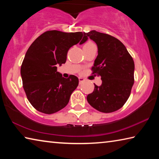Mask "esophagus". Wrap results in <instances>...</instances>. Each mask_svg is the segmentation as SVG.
<instances>
[{"instance_id": "34e87169", "label": "esophagus", "mask_w": 159, "mask_h": 159, "mask_svg": "<svg viewBox=\"0 0 159 159\" xmlns=\"http://www.w3.org/2000/svg\"><path fill=\"white\" fill-rule=\"evenodd\" d=\"M79 83H80V84H81L83 82L85 81V79H83V77H79Z\"/></svg>"}]
</instances>
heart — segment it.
Here are the masks:
<instances>
[{
    "label": "heart",
    "instance_id": "1",
    "mask_svg": "<svg viewBox=\"0 0 159 159\" xmlns=\"http://www.w3.org/2000/svg\"><path fill=\"white\" fill-rule=\"evenodd\" d=\"M95 45L93 43H92V42H90V41H88V42H87L86 43L83 45V47H86V46H90V45Z\"/></svg>",
    "mask_w": 159,
    "mask_h": 159
}]
</instances>
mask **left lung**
I'll return each instance as SVG.
<instances>
[{"mask_svg": "<svg viewBox=\"0 0 159 159\" xmlns=\"http://www.w3.org/2000/svg\"><path fill=\"white\" fill-rule=\"evenodd\" d=\"M83 35L98 45V55L92 71L101 76L102 81L100 86L95 84L94 91L87 96L88 102L100 112L117 111L128 100L134 84L133 57L125 45L114 36L95 30Z\"/></svg>", "mask_w": 159, "mask_h": 159, "instance_id": "left-lung-1", "label": "left lung"}]
</instances>
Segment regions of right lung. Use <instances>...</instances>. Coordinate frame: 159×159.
<instances>
[{
    "instance_id": "1",
    "label": "right lung",
    "mask_w": 159,
    "mask_h": 159,
    "mask_svg": "<svg viewBox=\"0 0 159 159\" xmlns=\"http://www.w3.org/2000/svg\"><path fill=\"white\" fill-rule=\"evenodd\" d=\"M82 32L65 33L52 30L42 34L26 51L21 76L26 98L37 111L52 114L64 108L79 85V79L62 77L57 65L66 62L69 48L88 39Z\"/></svg>"
}]
</instances>
